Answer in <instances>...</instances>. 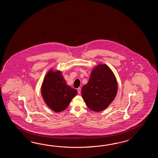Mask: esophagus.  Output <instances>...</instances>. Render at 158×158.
Masks as SVG:
<instances>
[{
    "label": "esophagus",
    "instance_id": "34e87169",
    "mask_svg": "<svg viewBox=\"0 0 158 158\" xmlns=\"http://www.w3.org/2000/svg\"><path fill=\"white\" fill-rule=\"evenodd\" d=\"M81 89L80 87H79V88H78L77 91H78V93L80 94L81 93Z\"/></svg>",
    "mask_w": 158,
    "mask_h": 158
}]
</instances>
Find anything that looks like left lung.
<instances>
[{"instance_id": "1", "label": "left lung", "mask_w": 158, "mask_h": 158, "mask_svg": "<svg viewBox=\"0 0 158 158\" xmlns=\"http://www.w3.org/2000/svg\"><path fill=\"white\" fill-rule=\"evenodd\" d=\"M118 92V82L113 72L106 64L94 68L89 82L82 88V97L92 111L105 110L114 100Z\"/></svg>"}]
</instances>
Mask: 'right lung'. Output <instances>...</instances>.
I'll return each instance as SVG.
<instances>
[{"label": "right lung", "instance_id": "1", "mask_svg": "<svg viewBox=\"0 0 158 158\" xmlns=\"http://www.w3.org/2000/svg\"><path fill=\"white\" fill-rule=\"evenodd\" d=\"M77 90L68 85L60 71H48L41 86V94L47 106L56 112L64 111Z\"/></svg>", "mask_w": 158, "mask_h": 158}]
</instances>
